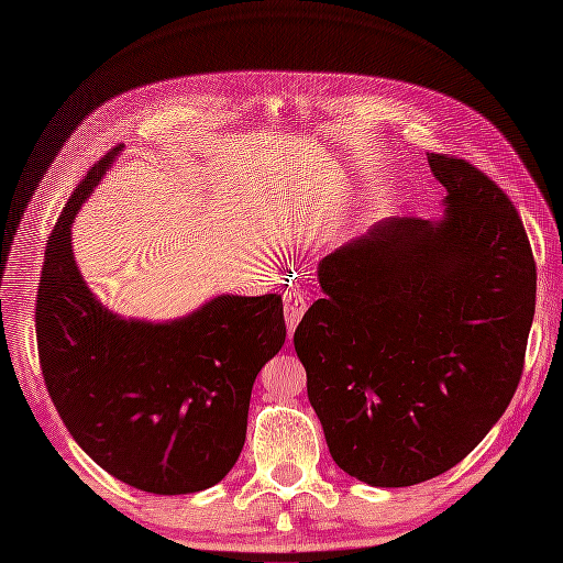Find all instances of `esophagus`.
Masks as SVG:
<instances>
[{
	"mask_svg": "<svg viewBox=\"0 0 563 563\" xmlns=\"http://www.w3.org/2000/svg\"><path fill=\"white\" fill-rule=\"evenodd\" d=\"M305 310H308V291H305L300 284H291L284 294V317L288 335H294Z\"/></svg>",
	"mask_w": 563,
	"mask_h": 563,
	"instance_id": "1",
	"label": "esophagus"
}]
</instances>
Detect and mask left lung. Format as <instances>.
I'll return each mask as SVG.
<instances>
[{"label":"left lung","mask_w":563,"mask_h":563,"mask_svg":"<svg viewBox=\"0 0 563 563\" xmlns=\"http://www.w3.org/2000/svg\"><path fill=\"white\" fill-rule=\"evenodd\" d=\"M439 220L385 218L319 261L294 345L335 465L401 488L457 465L521 378L536 263L515 203L465 159L428 155Z\"/></svg>","instance_id":"left-lung-1"}]
</instances>
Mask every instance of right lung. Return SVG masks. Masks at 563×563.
<instances>
[{"mask_svg": "<svg viewBox=\"0 0 563 563\" xmlns=\"http://www.w3.org/2000/svg\"><path fill=\"white\" fill-rule=\"evenodd\" d=\"M124 145L89 168L48 236L37 345L65 428L114 479L157 496L216 486L246 439L251 389L284 340L277 294H220L190 314L147 321L108 310L84 282L73 223Z\"/></svg>", "mask_w": 563, "mask_h": 563, "instance_id": "obj_1", "label": "right lung"}]
</instances>
